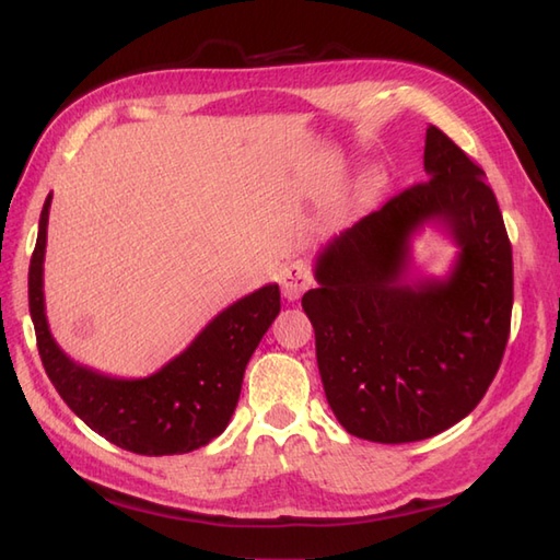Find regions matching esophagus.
<instances>
[{
    "instance_id": "1",
    "label": "esophagus",
    "mask_w": 560,
    "mask_h": 560,
    "mask_svg": "<svg viewBox=\"0 0 560 560\" xmlns=\"http://www.w3.org/2000/svg\"><path fill=\"white\" fill-rule=\"evenodd\" d=\"M279 283H281V293L287 301H299L301 295L311 289V269L303 259H293L279 273Z\"/></svg>"
}]
</instances>
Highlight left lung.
I'll return each mask as SVG.
<instances>
[{
	"label": "left lung",
	"mask_w": 560,
	"mask_h": 560,
	"mask_svg": "<svg viewBox=\"0 0 560 560\" xmlns=\"http://www.w3.org/2000/svg\"><path fill=\"white\" fill-rule=\"evenodd\" d=\"M423 168L383 209L337 235L303 295L317 368L339 423L373 443L447 431L483 399L501 368L513 315V247L483 171L438 127ZM435 220L460 257L447 280L406 277L408 241Z\"/></svg>",
	"instance_id": "1"
}]
</instances>
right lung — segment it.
I'll use <instances>...</instances> for the list:
<instances>
[{
	"label": "right lung",
	"mask_w": 560,
	"mask_h": 560,
	"mask_svg": "<svg viewBox=\"0 0 560 560\" xmlns=\"http://www.w3.org/2000/svg\"><path fill=\"white\" fill-rule=\"evenodd\" d=\"M50 201L47 195L28 267V307L40 361L59 397L91 431L137 455H183L207 445L229 425L249 355L281 311L279 287L269 283L225 307L159 373L141 380L96 373L71 361L47 327L43 259Z\"/></svg>",
	"instance_id": "add662e5"
}]
</instances>
